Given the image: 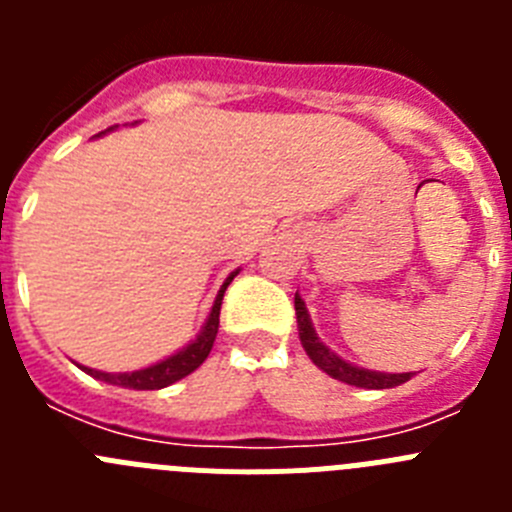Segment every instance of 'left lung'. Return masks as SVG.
Returning a JSON list of instances; mask_svg holds the SVG:
<instances>
[{
    "label": "left lung",
    "mask_w": 512,
    "mask_h": 512,
    "mask_svg": "<svg viewBox=\"0 0 512 512\" xmlns=\"http://www.w3.org/2000/svg\"><path fill=\"white\" fill-rule=\"evenodd\" d=\"M295 312H297V330H300L302 348L307 351L312 364L318 366V369H323L328 377L338 379V382L354 384V387H364V390H390V387H400V384H405L415 374V372H402V374L372 372V369H364V366H356L351 364V361L341 359L336 351H330V348L318 338V333H315V328H312L310 312H307V305L300 297V292L295 295Z\"/></svg>",
    "instance_id": "1"
}]
</instances>
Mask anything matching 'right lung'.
<instances>
[{
    "label": "right lung",
    "instance_id": "1",
    "mask_svg": "<svg viewBox=\"0 0 512 512\" xmlns=\"http://www.w3.org/2000/svg\"><path fill=\"white\" fill-rule=\"evenodd\" d=\"M238 271L241 269L230 271L228 279L223 282V287L217 289L215 302H212L210 312H207V318H205V325H202V330L197 333V338L189 341L184 348H179L176 354L166 356V359L156 361V364L151 366H143V369H135V372H99V369H89V366H81V364L79 369L81 372H87L89 377L99 379V382L115 384V387H125V390H164V387H169V384L184 379L187 374H192L194 369L207 359V356H210L212 343H215V336H217V325H220V305H223V295Z\"/></svg>",
    "mask_w": 512,
    "mask_h": 512
}]
</instances>
